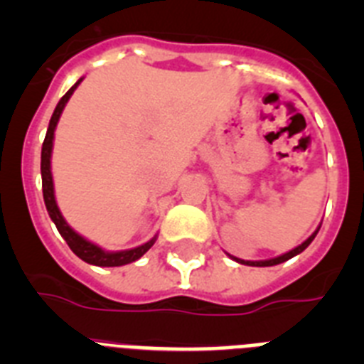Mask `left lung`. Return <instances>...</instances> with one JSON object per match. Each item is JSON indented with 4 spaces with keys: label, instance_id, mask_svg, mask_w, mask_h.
<instances>
[{
    "label": "left lung",
    "instance_id": "1",
    "mask_svg": "<svg viewBox=\"0 0 364 364\" xmlns=\"http://www.w3.org/2000/svg\"><path fill=\"white\" fill-rule=\"evenodd\" d=\"M319 228H321V226H319ZM319 228H317V230H315L314 233H311L310 237H308V239L304 240V242L299 244L297 247H294V250H290V252L284 253V255L275 257V259H268V260H242V259H237V257L230 255V253H228V255H230L233 260H237V262H240V264H246V266H260V268H262V266H275V264H281V262H284V260L291 259V257H295V255H299V253H301V252H304V250H306V247L311 244V240L315 239V235L319 233Z\"/></svg>",
    "mask_w": 364,
    "mask_h": 364
}]
</instances>
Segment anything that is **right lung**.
Segmentation results:
<instances>
[{"instance_id": "add662e5", "label": "right lung", "mask_w": 364, "mask_h": 364, "mask_svg": "<svg viewBox=\"0 0 364 364\" xmlns=\"http://www.w3.org/2000/svg\"><path fill=\"white\" fill-rule=\"evenodd\" d=\"M82 80L83 78H80L78 82L74 83L69 91L62 96V100L58 102L56 109H54L53 112V117H50L49 129H47V134H45L43 147H41V188H43L45 208H47V211H49L50 220L56 224L58 231H60V235L65 239V242L69 244V247L73 250L74 255H78L80 259L89 262V264L102 266V268L124 266L140 259V257H142L151 246H153L154 240H156V235H154L151 240H147L146 244H142V246L131 247V250H122V252H105V250H102L100 246L92 244L91 240L83 239L82 235L76 233V231L67 224L62 211H60V208H58L56 204V197H54V182H53V173H50V154H53L54 129H56L58 120H60V117H62L63 107H65V104L69 102L70 96H73L74 89L80 85Z\"/></svg>"}]
</instances>
